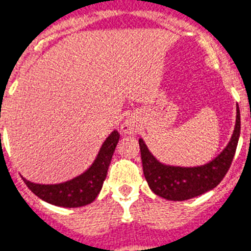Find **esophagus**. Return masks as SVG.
I'll list each match as a JSON object with an SVG mask.
<instances>
[{
	"label": "esophagus",
	"instance_id": "obj_1",
	"mask_svg": "<svg viewBox=\"0 0 251 251\" xmlns=\"http://www.w3.org/2000/svg\"><path fill=\"white\" fill-rule=\"evenodd\" d=\"M136 126L138 125H136V122L134 121V120L127 119L121 125V130L125 132V134H134V132H136Z\"/></svg>",
	"mask_w": 251,
	"mask_h": 251
}]
</instances>
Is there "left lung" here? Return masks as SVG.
Returning <instances> with one entry per match:
<instances>
[{
	"instance_id": "8db88e82",
	"label": "left lung",
	"mask_w": 251,
	"mask_h": 251,
	"mask_svg": "<svg viewBox=\"0 0 251 251\" xmlns=\"http://www.w3.org/2000/svg\"><path fill=\"white\" fill-rule=\"evenodd\" d=\"M240 109L236 108V124L231 140L221 154L213 161L199 167H175L158 162L147 148L143 139H139L143 172L149 187L158 197L167 201H187L212 190L226 176L232 163L240 138Z\"/></svg>"
}]
</instances>
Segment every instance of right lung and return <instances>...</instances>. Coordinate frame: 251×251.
<instances>
[{
    "mask_svg": "<svg viewBox=\"0 0 251 251\" xmlns=\"http://www.w3.org/2000/svg\"><path fill=\"white\" fill-rule=\"evenodd\" d=\"M120 134L117 130L104 140L96 161L83 175L70 181L56 185L33 184L24 180L26 186L42 201L50 204L65 208H77L90 204L98 197L102 189L103 181L107 176L109 163L112 159L113 151L119 143Z\"/></svg>",
    "mask_w": 251,
    "mask_h": 251,
    "instance_id": "obj_1",
    "label": "right lung"
}]
</instances>
